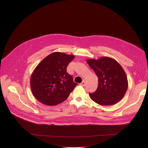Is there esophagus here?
Returning a JSON list of instances; mask_svg holds the SVG:
<instances>
[{"label": "esophagus", "mask_w": 148, "mask_h": 148, "mask_svg": "<svg viewBox=\"0 0 148 148\" xmlns=\"http://www.w3.org/2000/svg\"><path fill=\"white\" fill-rule=\"evenodd\" d=\"M80 85H81V86H82V87L85 86H86V81H85V80L83 79L82 81V82L80 84Z\"/></svg>", "instance_id": "1"}]
</instances>
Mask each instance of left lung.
<instances>
[{
  "instance_id": "8db88e82",
  "label": "left lung",
  "mask_w": 148,
  "mask_h": 148,
  "mask_svg": "<svg viewBox=\"0 0 148 148\" xmlns=\"http://www.w3.org/2000/svg\"><path fill=\"white\" fill-rule=\"evenodd\" d=\"M87 62L98 78V85L91 99L101 105L116 103L124 96L128 87L126 73L119 63L108 57L88 59Z\"/></svg>"
}]
</instances>
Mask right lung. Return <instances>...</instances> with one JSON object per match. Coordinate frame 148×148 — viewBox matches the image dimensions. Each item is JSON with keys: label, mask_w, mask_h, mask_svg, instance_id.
<instances>
[{"label": "right lung", "mask_w": 148, "mask_h": 148, "mask_svg": "<svg viewBox=\"0 0 148 148\" xmlns=\"http://www.w3.org/2000/svg\"><path fill=\"white\" fill-rule=\"evenodd\" d=\"M74 55L54 52L42 60L30 77L34 97L42 103L53 106L64 101L77 84L67 72Z\"/></svg>", "instance_id": "add662e5"}]
</instances>
